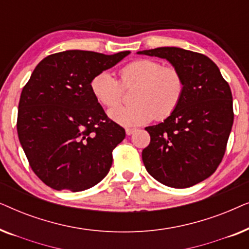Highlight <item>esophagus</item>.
<instances>
[{
    "label": "esophagus",
    "instance_id": "1",
    "mask_svg": "<svg viewBox=\"0 0 249 249\" xmlns=\"http://www.w3.org/2000/svg\"><path fill=\"white\" fill-rule=\"evenodd\" d=\"M135 131H136V129H135V128H127V129H125V134H127L128 136L132 135V134H134Z\"/></svg>",
    "mask_w": 249,
    "mask_h": 249
}]
</instances>
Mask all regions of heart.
<instances>
[{
	"label": "heart",
	"mask_w": 249,
	"mask_h": 249,
	"mask_svg": "<svg viewBox=\"0 0 249 249\" xmlns=\"http://www.w3.org/2000/svg\"><path fill=\"white\" fill-rule=\"evenodd\" d=\"M120 81L108 71L97 73L90 81V89L104 107L119 104L124 88L136 87L131 100L135 104L117 107L108 111L114 122L124 127H138L169 117L181 101L185 81L175 67H163L160 61L141 59L120 70Z\"/></svg>",
	"instance_id": "obj_1"
}]
</instances>
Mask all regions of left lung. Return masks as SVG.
<instances>
[{
    "label": "left lung",
    "mask_w": 249,
    "mask_h": 249,
    "mask_svg": "<svg viewBox=\"0 0 249 249\" xmlns=\"http://www.w3.org/2000/svg\"><path fill=\"white\" fill-rule=\"evenodd\" d=\"M168 60L182 74L181 101L164 121L145 128L151 142L142 158L163 185L188 188L213 175L226 153L233 124L232 94L210 57L179 47L138 52Z\"/></svg>",
    "instance_id": "obj_1"
}]
</instances>
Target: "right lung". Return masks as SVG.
Here are the masks:
<instances>
[{"label": "right lung", "instance_id": "obj_1", "mask_svg": "<svg viewBox=\"0 0 249 249\" xmlns=\"http://www.w3.org/2000/svg\"><path fill=\"white\" fill-rule=\"evenodd\" d=\"M129 53L64 51L33 71L20 96L17 130L30 168L51 188L81 192L110 171L112 151L125 131L105 114L90 81Z\"/></svg>", "mask_w": 249, "mask_h": 249}]
</instances>
